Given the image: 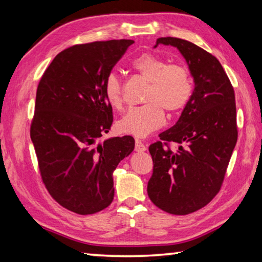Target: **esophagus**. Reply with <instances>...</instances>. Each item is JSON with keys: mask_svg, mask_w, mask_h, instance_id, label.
I'll return each mask as SVG.
<instances>
[{"mask_svg": "<svg viewBox=\"0 0 262 262\" xmlns=\"http://www.w3.org/2000/svg\"><path fill=\"white\" fill-rule=\"evenodd\" d=\"M135 150L139 152H142V151H145V150H147V147H145V145L142 143L140 140H135Z\"/></svg>", "mask_w": 262, "mask_h": 262, "instance_id": "esophagus-1", "label": "esophagus"}]
</instances>
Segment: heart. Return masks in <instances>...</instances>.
<instances>
[{
	"label": "heart",
	"instance_id": "1",
	"mask_svg": "<svg viewBox=\"0 0 262 262\" xmlns=\"http://www.w3.org/2000/svg\"><path fill=\"white\" fill-rule=\"evenodd\" d=\"M133 68L149 82L145 104L127 111L118 122L119 130L137 137H144L165 123V112L178 114L189 104L193 96V79L183 64L171 63L157 55L145 53L133 61ZM104 97L111 107L121 110L122 85L114 73L106 76Z\"/></svg>",
	"mask_w": 262,
	"mask_h": 262
}]
</instances>
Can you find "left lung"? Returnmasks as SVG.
Returning <instances> with one entry per match:
<instances>
[{"mask_svg":"<svg viewBox=\"0 0 262 262\" xmlns=\"http://www.w3.org/2000/svg\"><path fill=\"white\" fill-rule=\"evenodd\" d=\"M179 50L194 78L192 99L173 127L150 144L152 176L150 200L172 215H187L207 206L223 184L238 139L233 86L220 61L195 43L158 38ZM180 144L177 152L170 143Z\"/></svg>","mask_w":262,"mask_h":262,"instance_id":"obj_1","label":"left lung"}]
</instances>
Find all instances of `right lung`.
<instances>
[{
	"mask_svg": "<svg viewBox=\"0 0 262 262\" xmlns=\"http://www.w3.org/2000/svg\"><path fill=\"white\" fill-rule=\"evenodd\" d=\"M132 43L121 39L66 48L38 84L30 135L41 180L60 206L79 215L111 205L113 171L134 150L132 136L99 143L113 122L104 82Z\"/></svg>",
	"mask_w": 262,
	"mask_h": 262,
	"instance_id": "right-lung-1",
	"label": "right lung"
}]
</instances>
